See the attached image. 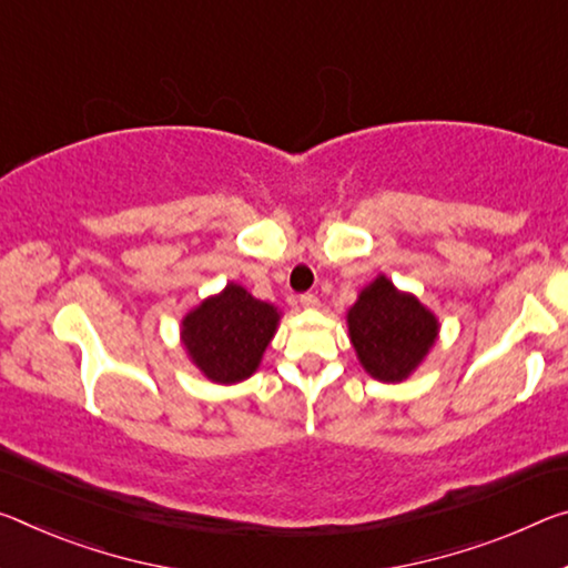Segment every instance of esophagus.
I'll return each instance as SVG.
<instances>
[{
  "label": "esophagus",
  "instance_id": "obj_1",
  "mask_svg": "<svg viewBox=\"0 0 568 568\" xmlns=\"http://www.w3.org/2000/svg\"><path fill=\"white\" fill-rule=\"evenodd\" d=\"M301 305H303V308H316L318 295L316 293H303L301 295Z\"/></svg>",
  "mask_w": 568,
  "mask_h": 568
}]
</instances>
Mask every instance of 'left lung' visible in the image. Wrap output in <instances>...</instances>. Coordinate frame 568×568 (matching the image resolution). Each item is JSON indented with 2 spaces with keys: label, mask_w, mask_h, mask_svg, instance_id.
<instances>
[{
  "label": "left lung",
  "mask_w": 568,
  "mask_h": 568,
  "mask_svg": "<svg viewBox=\"0 0 568 568\" xmlns=\"http://www.w3.org/2000/svg\"><path fill=\"white\" fill-rule=\"evenodd\" d=\"M348 333L374 379L402 382L435 344L437 321L414 295L379 275L348 311Z\"/></svg>",
  "instance_id": "left-lung-1"
}]
</instances>
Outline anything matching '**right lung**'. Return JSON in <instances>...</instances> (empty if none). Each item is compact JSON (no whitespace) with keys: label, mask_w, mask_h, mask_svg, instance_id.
<instances>
[{"label":"right lung","mask_w":568,"mask_h":568,"mask_svg":"<svg viewBox=\"0 0 568 568\" xmlns=\"http://www.w3.org/2000/svg\"><path fill=\"white\" fill-rule=\"evenodd\" d=\"M277 318L273 305L230 283L184 318V346L212 382L235 384L257 368Z\"/></svg>","instance_id":"right-lung-1"}]
</instances>
